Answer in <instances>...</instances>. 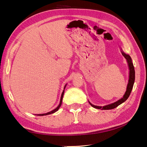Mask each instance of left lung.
I'll return each mask as SVG.
<instances>
[{"instance_id": "left-lung-1", "label": "left lung", "mask_w": 147, "mask_h": 147, "mask_svg": "<svg viewBox=\"0 0 147 147\" xmlns=\"http://www.w3.org/2000/svg\"><path fill=\"white\" fill-rule=\"evenodd\" d=\"M120 49H121L122 55H123L126 59L127 65H128V68H129V79H128V83H127V87H126V91L125 93L124 94L123 97L120 99H119L117 101L115 102L114 103H112V104H110L104 105V106H98V105H93L88 101L90 104L93 107H94L95 109H101V110H109V109H113L115 107H117L118 105H121V104H123V102H125L126 100L128 98L130 93L131 92V90L133 89V85H134V83H135V68H134L132 59L131 58L130 55L129 54H126V53H124L121 47H120Z\"/></svg>"}]
</instances>
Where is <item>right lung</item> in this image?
I'll use <instances>...</instances> for the list:
<instances>
[{
    "mask_svg": "<svg viewBox=\"0 0 147 147\" xmlns=\"http://www.w3.org/2000/svg\"><path fill=\"white\" fill-rule=\"evenodd\" d=\"M66 85H67V84H65V86H64V88L63 92H62V94H61V99H60V103H59V105L57 106V107H56L55 109H54V110L51 111V112H47V113H45V114H37V115H49V114H51L54 113V112H57V111L59 110V108H60V107L61 106V104H62V98H63V95H64V89H65V86H66Z\"/></svg>",
    "mask_w": 147,
    "mask_h": 147,
    "instance_id": "1",
    "label": "right lung"
}]
</instances>
